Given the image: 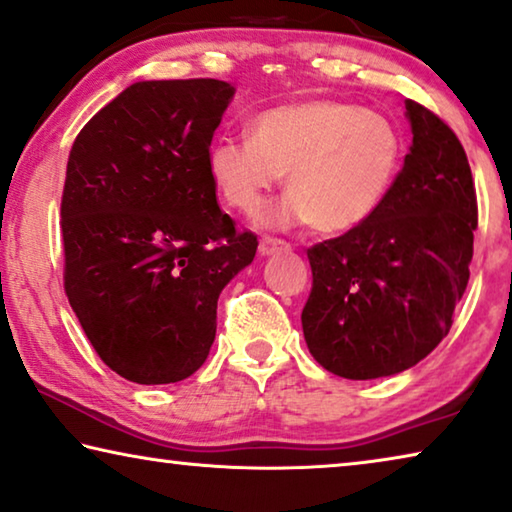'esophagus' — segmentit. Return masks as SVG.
I'll use <instances>...</instances> for the list:
<instances>
[{
    "label": "esophagus",
    "mask_w": 512,
    "mask_h": 512,
    "mask_svg": "<svg viewBox=\"0 0 512 512\" xmlns=\"http://www.w3.org/2000/svg\"><path fill=\"white\" fill-rule=\"evenodd\" d=\"M280 250H289V243L276 239V236H262V239H259V255L262 257L276 255Z\"/></svg>",
    "instance_id": "34e87169"
}]
</instances>
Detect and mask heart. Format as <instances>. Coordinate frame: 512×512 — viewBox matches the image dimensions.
I'll use <instances>...</instances> for the list:
<instances>
[{"mask_svg":"<svg viewBox=\"0 0 512 512\" xmlns=\"http://www.w3.org/2000/svg\"><path fill=\"white\" fill-rule=\"evenodd\" d=\"M404 140L384 114L335 98H310L259 112L246 137H218L207 167L227 207L253 216L287 174L289 197L269 225L310 220L319 232L363 225L398 181Z\"/></svg>","mask_w":512,"mask_h":512,"instance_id":"heart-1","label":"heart"}]
</instances>
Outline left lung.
I'll list each match as a JSON object with an SVG mask.
<instances>
[{
  "label": "left lung",
  "instance_id": "left-lung-1",
  "mask_svg": "<svg viewBox=\"0 0 512 512\" xmlns=\"http://www.w3.org/2000/svg\"><path fill=\"white\" fill-rule=\"evenodd\" d=\"M414 133L386 202L363 225L308 248L301 312L315 361L345 379L391 377L446 338L469 282L476 188L457 135L407 101Z\"/></svg>",
  "mask_w": 512,
  "mask_h": 512
}]
</instances>
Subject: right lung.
<instances>
[{
	"label": "right lung",
	"instance_id": "add662e5",
	"mask_svg": "<svg viewBox=\"0 0 512 512\" xmlns=\"http://www.w3.org/2000/svg\"><path fill=\"white\" fill-rule=\"evenodd\" d=\"M223 80L135 82L75 137L61 195L64 289L110 370L174 384L207 361L223 287L253 262L209 177Z\"/></svg>",
	"mask_w": 512,
	"mask_h": 512
}]
</instances>
